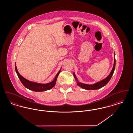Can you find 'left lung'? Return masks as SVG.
Instances as JSON below:
<instances>
[{
    "label": "left lung",
    "mask_w": 133,
    "mask_h": 133,
    "mask_svg": "<svg viewBox=\"0 0 133 133\" xmlns=\"http://www.w3.org/2000/svg\"><path fill=\"white\" fill-rule=\"evenodd\" d=\"M114 56H115V58H114V66L112 68V70L111 72V73H110V74L104 79L102 80L101 81H100V82L96 83L92 85H89V84H83L82 83L79 82L78 81V79L76 77V75L74 72L73 73V75L75 77V79L76 80L77 82V85L79 86V87H81L82 88L86 89V90H97L103 87H104V86H105L109 82V81L110 80L111 78H112V77L114 73V70L115 69V65H116V59H115V53H114Z\"/></svg>",
    "instance_id": "8db88e82"
}]
</instances>
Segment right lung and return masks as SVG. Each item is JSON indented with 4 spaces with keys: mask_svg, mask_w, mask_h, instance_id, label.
Here are the masks:
<instances>
[{
    "mask_svg": "<svg viewBox=\"0 0 133 133\" xmlns=\"http://www.w3.org/2000/svg\"><path fill=\"white\" fill-rule=\"evenodd\" d=\"M15 67V71L17 73V75L18 77L21 82L22 83V84L26 88L28 89L29 90H30L35 92H42V91H47V90H50L53 87H54L56 82L57 77L59 75V73H60V71L61 70V68L58 72L57 75L55 76L54 80L51 82L46 83V84H41V83L32 82L27 80L25 78L22 77L19 74L17 69L16 64Z\"/></svg>",
    "mask_w": 133,
    "mask_h": 133,
    "instance_id": "right-lung-1",
    "label": "right lung"
}]
</instances>
